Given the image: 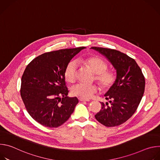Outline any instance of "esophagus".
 Here are the masks:
<instances>
[{
	"mask_svg": "<svg viewBox=\"0 0 160 160\" xmlns=\"http://www.w3.org/2000/svg\"><path fill=\"white\" fill-rule=\"evenodd\" d=\"M78 99H79V101H87V102H88V101H90V100L89 99H85V98H78Z\"/></svg>",
	"mask_w": 160,
	"mask_h": 160,
	"instance_id": "esophagus-1",
	"label": "esophagus"
}]
</instances>
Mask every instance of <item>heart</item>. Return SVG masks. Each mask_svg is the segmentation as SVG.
Returning <instances> with one entry per match:
<instances>
[{
    "label": "heart",
    "mask_w": 160,
    "mask_h": 160,
    "mask_svg": "<svg viewBox=\"0 0 160 160\" xmlns=\"http://www.w3.org/2000/svg\"><path fill=\"white\" fill-rule=\"evenodd\" d=\"M82 62L90 67L96 74V80L102 89H109L115 83L117 75L112 70H108L107 63L98 56H90L82 59ZM77 64L75 61H71L67 65L64 70V78L66 82L73 83L76 80ZM98 87L96 85H88L79 83L73 87L72 93L82 98H90L96 93Z\"/></svg>",
    "instance_id": "b5f03b06"
}]
</instances>
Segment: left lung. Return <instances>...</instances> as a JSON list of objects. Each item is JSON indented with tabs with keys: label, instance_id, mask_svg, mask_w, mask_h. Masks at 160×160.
<instances>
[{
	"label": "left lung",
	"instance_id": "obj_1",
	"mask_svg": "<svg viewBox=\"0 0 160 160\" xmlns=\"http://www.w3.org/2000/svg\"><path fill=\"white\" fill-rule=\"evenodd\" d=\"M104 56L117 70V80L105 94L106 103L96 119L106 127L118 126L127 121L138 108L145 88V78L136 61L115 49L92 47Z\"/></svg>",
	"mask_w": 160,
	"mask_h": 160
}]
</instances>
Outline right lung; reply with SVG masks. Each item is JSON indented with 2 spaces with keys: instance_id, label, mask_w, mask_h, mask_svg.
Segmentation results:
<instances>
[{
  "instance_id": "obj_1",
  "label": "right lung",
  "mask_w": 160,
  "mask_h": 160,
  "mask_svg": "<svg viewBox=\"0 0 160 160\" xmlns=\"http://www.w3.org/2000/svg\"><path fill=\"white\" fill-rule=\"evenodd\" d=\"M80 47L42 54L27 66L21 78L20 93L29 115L44 127L56 128L66 122L78 102L68 98L64 70Z\"/></svg>"
}]
</instances>
